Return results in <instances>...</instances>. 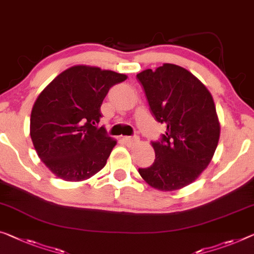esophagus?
<instances>
[{"label": "esophagus", "mask_w": 254, "mask_h": 254, "mask_svg": "<svg viewBox=\"0 0 254 254\" xmlns=\"http://www.w3.org/2000/svg\"><path fill=\"white\" fill-rule=\"evenodd\" d=\"M123 142L126 144V145L130 146L132 144L138 142V136H125V137H123Z\"/></svg>", "instance_id": "obj_1"}]
</instances>
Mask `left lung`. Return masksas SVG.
<instances>
[{
	"label": "left lung",
	"mask_w": 254,
	"mask_h": 254,
	"mask_svg": "<svg viewBox=\"0 0 254 254\" xmlns=\"http://www.w3.org/2000/svg\"><path fill=\"white\" fill-rule=\"evenodd\" d=\"M152 115L166 124L161 139L151 142L153 165L138 173L159 190H179L193 183L211 161L220 136L212 95L189 70L165 64L137 73Z\"/></svg>",
	"instance_id": "obj_1"
}]
</instances>
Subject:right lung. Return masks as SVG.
Instances as JSON below:
<instances>
[{
	"instance_id": "add662e5",
	"label": "right lung",
	"mask_w": 254,
	"mask_h": 254,
	"mask_svg": "<svg viewBox=\"0 0 254 254\" xmlns=\"http://www.w3.org/2000/svg\"><path fill=\"white\" fill-rule=\"evenodd\" d=\"M127 76L73 65L43 89L30 115V137L44 165L64 181L91 178L107 163L116 139L99 127L109 89Z\"/></svg>"
}]
</instances>
